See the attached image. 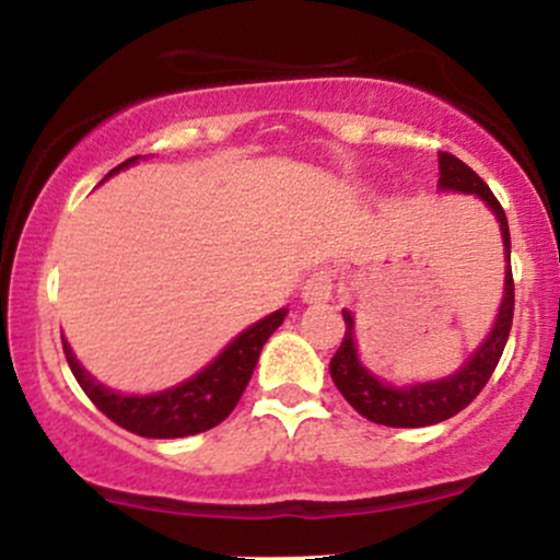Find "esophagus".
<instances>
[{"mask_svg":"<svg viewBox=\"0 0 560 560\" xmlns=\"http://www.w3.org/2000/svg\"><path fill=\"white\" fill-rule=\"evenodd\" d=\"M334 294V273L331 271H316L302 287V300L305 302H326Z\"/></svg>","mask_w":560,"mask_h":560,"instance_id":"1","label":"esophagus"}]
</instances>
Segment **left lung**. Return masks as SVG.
I'll return each mask as SVG.
<instances>
[{
  "mask_svg": "<svg viewBox=\"0 0 560 560\" xmlns=\"http://www.w3.org/2000/svg\"><path fill=\"white\" fill-rule=\"evenodd\" d=\"M440 189L442 191H460V195H477L487 202L494 218L500 223L505 247V292L500 302L498 318H494L492 331L487 334L485 342L474 352L468 361L455 371L453 376L436 378V382L413 384V387H392L382 378L371 374L358 358L355 345V318L350 311H342L345 316V339L339 345L337 355L331 358L329 371L337 389L342 392L345 400L363 416V419L382 423V427L395 429H419L432 427V423L453 419L455 413L466 408L474 397L485 389L490 382L492 371L498 369L500 355H503L508 334L513 324V273H511V231H508L505 210L500 208L498 197L492 195L490 186L474 173L464 160H458L450 152H440Z\"/></svg>",
  "mask_w": 560,
  "mask_h": 560,
  "instance_id": "8db88e82",
  "label": "left lung"
}]
</instances>
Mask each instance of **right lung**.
Wrapping results in <instances>:
<instances>
[{
  "label": "right lung",
  "instance_id": "right-lung-1",
  "mask_svg": "<svg viewBox=\"0 0 560 560\" xmlns=\"http://www.w3.org/2000/svg\"><path fill=\"white\" fill-rule=\"evenodd\" d=\"M139 160L128 158L113 173L128 168ZM287 307L271 313L249 329H244L240 337L231 339V345L213 363L205 365L199 374H195L178 387L155 392V395H120V392L107 389L92 374L83 371V365L75 361L70 345L62 339V350H66L68 365L73 371L75 382L86 392L107 419L128 429V432L139 436H150V440H176V436H191L199 432H208L221 423L231 410L240 402L244 387H247L249 376H253L255 365H258L262 345L268 337L284 324Z\"/></svg>",
  "mask_w": 560,
  "mask_h": 560
}]
</instances>
